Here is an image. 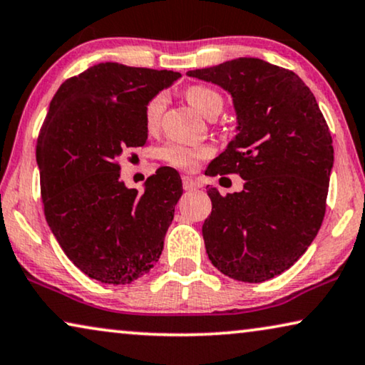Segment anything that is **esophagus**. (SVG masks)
Returning <instances> with one entry per match:
<instances>
[{"instance_id":"1","label":"esophagus","mask_w":365,"mask_h":365,"mask_svg":"<svg viewBox=\"0 0 365 365\" xmlns=\"http://www.w3.org/2000/svg\"><path fill=\"white\" fill-rule=\"evenodd\" d=\"M182 187L184 191H194V189L200 187V184L197 179H194L191 176H182Z\"/></svg>"}]
</instances>
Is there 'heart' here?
<instances>
[{"instance_id":"obj_1","label":"heart","mask_w":365,"mask_h":365,"mask_svg":"<svg viewBox=\"0 0 365 365\" xmlns=\"http://www.w3.org/2000/svg\"><path fill=\"white\" fill-rule=\"evenodd\" d=\"M186 98L192 107L202 113L204 117H210L214 113H220L224 107V98L214 88L205 86H191L186 88ZM166 98L163 93H158L146 103L145 108V123L148 130H156L160 126L163 110H165ZM163 160L170 163L171 166L179 170L191 171L197 166L200 160H205L210 155V148L207 146H184L178 143H170L163 148Z\"/></svg>"}]
</instances>
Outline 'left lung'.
I'll return each instance as SVG.
<instances>
[{
  "label": "left lung",
  "instance_id": "obj_1",
  "mask_svg": "<svg viewBox=\"0 0 365 365\" xmlns=\"http://www.w3.org/2000/svg\"><path fill=\"white\" fill-rule=\"evenodd\" d=\"M187 76L217 83L237 112L239 133L205 174L245 179L240 192L209 187L212 212L202 225L209 260L239 282H267L308 250L323 224L331 131L313 92L288 68L239 57Z\"/></svg>",
  "mask_w": 365,
  "mask_h": 365
}]
</instances>
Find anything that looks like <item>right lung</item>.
<instances>
[{
	"label": "right lung",
	"mask_w": 365,
	"mask_h": 365,
	"mask_svg": "<svg viewBox=\"0 0 365 365\" xmlns=\"http://www.w3.org/2000/svg\"><path fill=\"white\" fill-rule=\"evenodd\" d=\"M179 77L102 62L51 100L36 146L44 215L68 260L97 282L131 283L160 260L181 178L163 166L140 194L120 181L118 158L146 145V103Z\"/></svg>",
	"instance_id": "right-lung-1"
}]
</instances>
